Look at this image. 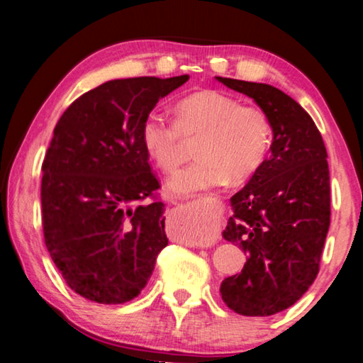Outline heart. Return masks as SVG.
Returning a JSON list of instances; mask_svg holds the SVG:
<instances>
[{
	"label": "heart",
	"mask_w": 363,
	"mask_h": 363,
	"mask_svg": "<svg viewBox=\"0 0 363 363\" xmlns=\"http://www.w3.org/2000/svg\"><path fill=\"white\" fill-rule=\"evenodd\" d=\"M174 123L147 116L140 124L143 150L161 171L182 163V137H195L197 160L176 172L168 191L189 197L220 184L242 182L263 164L272 145V124L262 108L240 105L220 90H199L174 105Z\"/></svg>",
	"instance_id": "obj_1"
}]
</instances>
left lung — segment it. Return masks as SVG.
<instances>
[{"label": "left lung", "instance_id": "1", "mask_svg": "<svg viewBox=\"0 0 363 363\" xmlns=\"http://www.w3.org/2000/svg\"><path fill=\"white\" fill-rule=\"evenodd\" d=\"M260 106L273 129L272 155L231 197L223 238L247 262L221 283L226 306L245 316L274 315L306 294L320 272L330 229L328 153L313 119L296 100L268 84L216 77Z\"/></svg>", "mask_w": 363, "mask_h": 363}]
</instances>
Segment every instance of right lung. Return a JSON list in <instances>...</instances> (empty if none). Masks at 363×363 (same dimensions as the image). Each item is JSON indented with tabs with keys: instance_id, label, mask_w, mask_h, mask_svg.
I'll return each instance as SVG.
<instances>
[{
	"instance_id": "add662e5",
	"label": "right lung",
	"mask_w": 363,
	"mask_h": 363,
	"mask_svg": "<svg viewBox=\"0 0 363 363\" xmlns=\"http://www.w3.org/2000/svg\"><path fill=\"white\" fill-rule=\"evenodd\" d=\"M187 74L101 84L57 121L42 171L45 244L66 284L99 303L140 294L168 245L160 182L140 143V124Z\"/></svg>"
}]
</instances>
